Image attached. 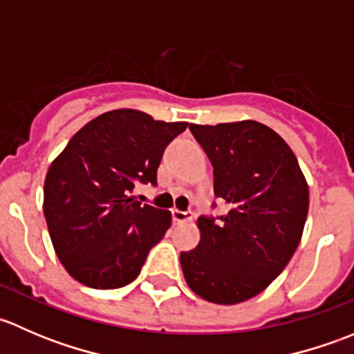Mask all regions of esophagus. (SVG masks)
<instances>
[{
  "label": "esophagus",
  "instance_id": "1",
  "mask_svg": "<svg viewBox=\"0 0 354 354\" xmlns=\"http://www.w3.org/2000/svg\"><path fill=\"white\" fill-rule=\"evenodd\" d=\"M173 221L174 223H188V221H192V212H183V210H180V209H173Z\"/></svg>",
  "mask_w": 354,
  "mask_h": 354
}]
</instances>
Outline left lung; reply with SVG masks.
<instances>
[{
	"label": "left lung",
	"instance_id": "1",
	"mask_svg": "<svg viewBox=\"0 0 354 354\" xmlns=\"http://www.w3.org/2000/svg\"><path fill=\"white\" fill-rule=\"evenodd\" d=\"M214 166V194L230 205L221 223L200 217V243L180 255L188 288L234 305L269 286L301 240L308 183L279 133L253 120L190 124Z\"/></svg>",
	"mask_w": 354,
	"mask_h": 354
}]
</instances>
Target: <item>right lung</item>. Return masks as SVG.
<instances>
[{
	"label": "right lung",
	"mask_w": 354,
	"mask_h": 354,
	"mask_svg": "<svg viewBox=\"0 0 354 354\" xmlns=\"http://www.w3.org/2000/svg\"><path fill=\"white\" fill-rule=\"evenodd\" d=\"M187 121L114 109L88 121L49 166L44 217L66 272L95 289H116L140 274L149 250L171 226L169 210L135 200V185L157 181L166 145Z\"/></svg>",
	"instance_id": "obj_1"
}]
</instances>
